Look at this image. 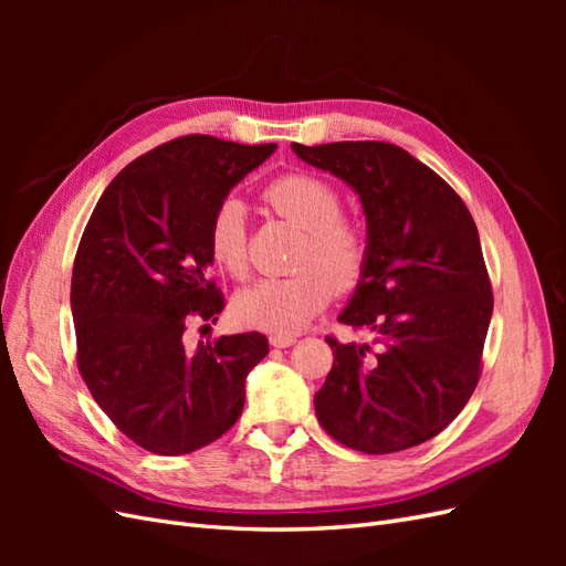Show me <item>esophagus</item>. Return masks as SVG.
<instances>
[{"label": "esophagus", "mask_w": 566, "mask_h": 566, "mask_svg": "<svg viewBox=\"0 0 566 566\" xmlns=\"http://www.w3.org/2000/svg\"><path fill=\"white\" fill-rule=\"evenodd\" d=\"M269 342H271L273 347L285 349V347H293L295 342H297V337H295V335H271V337H269Z\"/></svg>", "instance_id": "1"}]
</instances>
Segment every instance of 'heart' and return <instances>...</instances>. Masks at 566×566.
<instances>
[{
  "label": "heart",
  "instance_id": "heart-1",
  "mask_svg": "<svg viewBox=\"0 0 566 566\" xmlns=\"http://www.w3.org/2000/svg\"><path fill=\"white\" fill-rule=\"evenodd\" d=\"M264 202L304 233L297 269L290 279H264L238 293V318L273 335H295L331 300L335 290L356 285L366 264V233L356 221L339 217V196L331 184L312 175H285L271 181ZM208 243L214 262L231 276H243L245 205L227 198L212 214Z\"/></svg>",
  "mask_w": 566,
  "mask_h": 566
}]
</instances>
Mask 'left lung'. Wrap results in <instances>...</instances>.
<instances>
[{"label": "left lung", "mask_w": 566, "mask_h": 566, "mask_svg": "<svg viewBox=\"0 0 566 566\" xmlns=\"http://www.w3.org/2000/svg\"><path fill=\"white\" fill-rule=\"evenodd\" d=\"M345 181L366 214V264L337 321L370 345L328 339L333 368L314 394L339 443L394 453L437 437L472 397L493 314L474 219L453 188L385 142L290 146Z\"/></svg>", "instance_id": "1"}]
</instances>
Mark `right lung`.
Wrapping results in <instances>:
<instances>
[{
  "mask_svg": "<svg viewBox=\"0 0 566 566\" xmlns=\"http://www.w3.org/2000/svg\"><path fill=\"white\" fill-rule=\"evenodd\" d=\"M273 150L205 134L163 144L111 181L84 229L71 285L77 366L117 430L150 453L184 455L224 434L269 354L262 333L188 349L184 331L224 310L208 279L210 221Z\"/></svg>",
  "mask_w": 566,
  "mask_h": 566,
  "instance_id": "add662e5",
  "label": "right lung"
}]
</instances>
